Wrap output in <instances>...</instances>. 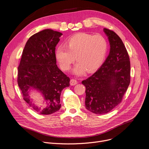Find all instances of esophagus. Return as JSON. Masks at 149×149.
<instances>
[{"instance_id":"1","label":"esophagus","mask_w":149,"mask_h":149,"mask_svg":"<svg viewBox=\"0 0 149 149\" xmlns=\"http://www.w3.org/2000/svg\"><path fill=\"white\" fill-rule=\"evenodd\" d=\"M77 83H78V82L76 79H72L70 81V85H71V86H75V85H76Z\"/></svg>"}]
</instances>
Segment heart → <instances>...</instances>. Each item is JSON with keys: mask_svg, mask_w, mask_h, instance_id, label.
<instances>
[{"mask_svg": "<svg viewBox=\"0 0 149 149\" xmlns=\"http://www.w3.org/2000/svg\"><path fill=\"white\" fill-rule=\"evenodd\" d=\"M108 50V42L100 35L81 33L67 42L65 46L58 47L55 56L61 69L68 71L75 61L78 63L74 72L82 75L86 71L91 73L98 69L102 63Z\"/></svg>", "mask_w": 149, "mask_h": 149, "instance_id": "1", "label": "heart"}]
</instances>
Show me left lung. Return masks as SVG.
<instances>
[{
  "mask_svg": "<svg viewBox=\"0 0 149 149\" xmlns=\"http://www.w3.org/2000/svg\"><path fill=\"white\" fill-rule=\"evenodd\" d=\"M110 45L109 55L91 77L82 81L86 87V109L97 114L111 111L122 101L130 82L129 55L120 38L104 28Z\"/></svg>",
  "mask_w": 149,
  "mask_h": 149,
  "instance_id": "obj_1",
  "label": "left lung"
}]
</instances>
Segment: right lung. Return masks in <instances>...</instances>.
I'll use <instances>...</instances> for the list:
<instances>
[{
    "mask_svg": "<svg viewBox=\"0 0 149 149\" xmlns=\"http://www.w3.org/2000/svg\"><path fill=\"white\" fill-rule=\"evenodd\" d=\"M62 35L48 29L33 35L26 42L17 68V84L24 100L41 114L58 111L61 92L70 86V78L56 64L55 47ZM31 89L42 94L46 101L45 107L38 108L32 104L29 96Z\"/></svg>",
    "mask_w": 149,
    "mask_h": 149,
    "instance_id": "add662e5",
    "label": "right lung"
}]
</instances>
